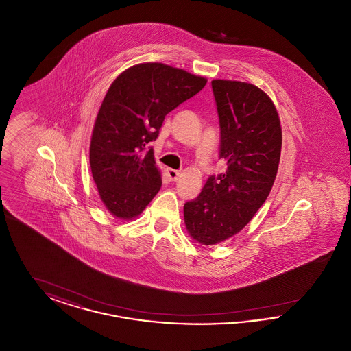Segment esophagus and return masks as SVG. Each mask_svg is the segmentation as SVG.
<instances>
[{
    "mask_svg": "<svg viewBox=\"0 0 351 351\" xmlns=\"http://www.w3.org/2000/svg\"><path fill=\"white\" fill-rule=\"evenodd\" d=\"M166 175H167V179L169 182H176L180 176V172L176 171V169H172V168H167Z\"/></svg>",
    "mask_w": 351,
    "mask_h": 351,
    "instance_id": "1",
    "label": "esophagus"
}]
</instances>
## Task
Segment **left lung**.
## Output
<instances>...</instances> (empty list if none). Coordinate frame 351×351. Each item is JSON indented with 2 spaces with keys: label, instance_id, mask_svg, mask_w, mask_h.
<instances>
[{
  "label": "left lung",
  "instance_id": "obj_1",
  "mask_svg": "<svg viewBox=\"0 0 351 351\" xmlns=\"http://www.w3.org/2000/svg\"><path fill=\"white\" fill-rule=\"evenodd\" d=\"M219 121L218 156L223 173L208 178L200 195L184 204L188 233L216 245L241 232L269 195L282 151V128L274 102L258 86L213 80Z\"/></svg>",
  "mask_w": 351,
  "mask_h": 351
}]
</instances>
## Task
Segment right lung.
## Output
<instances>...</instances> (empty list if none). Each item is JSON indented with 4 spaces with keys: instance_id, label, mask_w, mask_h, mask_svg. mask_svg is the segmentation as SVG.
Returning a JSON list of instances; mask_svg holds the SVG:
<instances>
[{
    "instance_id": "right-lung-1",
    "label": "right lung",
    "mask_w": 351,
    "mask_h": 351,
    "mask_svg": "<svg viewBox=\"0 0 351 351\" xmlns=\"http://www.w3.org/2000/svg\"><path fill=\"white\" fill-rule=\"evenodd\" d=\"M205 84L183 69L143 63L110 85L93 128L89 162L101 200L113 216L136 217L159 192L160 171L149 143L168 113Z\"/></svg>"
}]
</instances>
